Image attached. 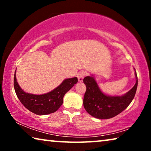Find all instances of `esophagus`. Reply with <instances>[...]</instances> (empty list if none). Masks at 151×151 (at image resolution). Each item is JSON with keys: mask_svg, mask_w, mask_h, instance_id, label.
<instances>
[{"mask_svg": "<svg viewBox=\"0 0 151 151\" xmlns=\"http://www.w3.org/2000/svg\"><path fill=\"white\" fill-rule=\"evenodd\" d=\"M86 75V71H80L79 73H78V75H77L78 81H79V82H82V81H83V79H84V76H85Z\"/></svg>", "mask_w": 151, "mask_h": 151, "instance_id": "34e87169", "label": "esophagus"}]
</instances>
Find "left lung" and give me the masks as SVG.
<instances>
[{
  "mask_svg": "<svg viewBox=\"0 0 151 151\" xmlns=\"http://www.w3.org/2000/svg\"><path fill=\"white\" fill-rule=\"evenodd\" d=\"M135 76V85L129 91L121 96L104 94L99 88L93 76H86L83 80L86 86L83 100L85 110L88 114L98 119H109L119 114L127 108L135 97L138 82L136 71Z\"/></svg>",
  "mask_w": 151,
  "mask_h": 151,
  "instance_id": "left-lung-1",
  "label": "left lung"
}]
</instances>
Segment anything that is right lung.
Wrapping results in <instances>:
<instances>
[{"instance_id":"obj_1","label":"right lung","mask_w":151,"mask_h":151,"mask_svg":"<svg viewBox=\"0 0 151 151\" xmlns=\"http://www.w3.org/2000/svg\"><path fill=\"white\" fill-rule=\"evenodd\" d=\"M16 71L14 86L16 96L25 108L36 115H48L55 112L63 104L66 93L78 82L76 77L67 78L51 91L42 95H34L24 92L20 88L16 80Z\"/></svg>"}]
</instances>
